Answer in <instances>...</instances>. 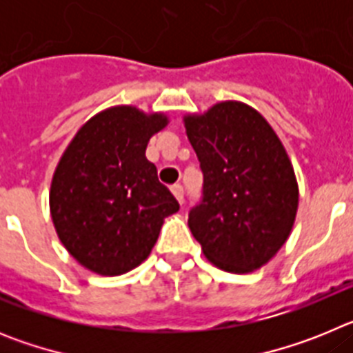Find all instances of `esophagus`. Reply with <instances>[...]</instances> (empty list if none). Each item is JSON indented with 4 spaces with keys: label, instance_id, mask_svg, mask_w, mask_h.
<instances>
[{
    "label": "esophagus",
    "instance_id": "34e87169",
    "mask_svg": "<svg viewBox=\"0 0 353 353\" xmlns=\"http://www.w3.org/2000/svg\"><path fill=\"white\" fill-rule=\"evenodd\" d=\"M171 192L174 194V198L179 199V203L183 205V185L182 183H174V185H171Z\"/></svg>",
    "mask_w": 353,
    "mask_h": 353
}]
</instances>
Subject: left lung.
Instances as JSON below:
<instances>
[{"instance_id":"1","label":"left lung","mask_w":353,"mask_h":353,"mask_svg":"<svg viewBox=\"0 0 353 353\" xmlns=\"http://www.w3.org/2000/svg\"><path fill=\"white\" fill-rule=\"evenodd\" d=\"M203 198L189 228L208 261L233 274L263 267L288 240L299 185L281 139L256 109L226 101L183 117Z\"/></svg>"}]
</instances>
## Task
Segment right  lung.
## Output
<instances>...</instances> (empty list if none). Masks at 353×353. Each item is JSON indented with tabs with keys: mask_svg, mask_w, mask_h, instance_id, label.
Returning <instances> with one entry per match:
<instances>
[{
	"mask_svg": "<svg viewBox=\"0 0 353 353\" xmlns=\"http://www.w3.org/2000/svg\"><path fill=\"white\" fill-rule=\"evenodd\" d=\"M168 125L162 113L114 105L90 118L52 174L56 233L84 269L120 276L148 258L168 215L180 205L157 179L146 145Z\"/></svg>",
	"mask_w": 353,
	"mask_h": 353,
	"instance_id": "add662e5",
	"label": "right lung"
}]
</instances>
